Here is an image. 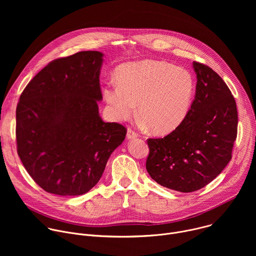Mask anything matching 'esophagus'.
Masks as SVG:
<instances>
[{"instance_id":"34e87169","label":"esophagus","mask_w":256,"mask_h":256,"mask_svg":"<svg viewBox=\"0 0 256 256\" xmlns=\"http://www.w3.org/2000/svg\"><path fill=\"white\" fill-rule=\"evenodd\" d=\"M138 136V132H136L132 128H128V132H126V138L128 140H132V138H136Z\"/></svg>"}]
</instances>
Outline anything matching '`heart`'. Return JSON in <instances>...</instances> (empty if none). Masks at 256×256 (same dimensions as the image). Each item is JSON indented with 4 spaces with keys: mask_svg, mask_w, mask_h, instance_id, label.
Listing matches in <instances>:
<instances>
[{
    "mask_svg": "<svg viewBox=\"0 0 256 256\" xmlns=\"http://www.w3.org/2000/svg\"><path fill=\"white\" fill-rule=\"evenodd\" d=\"M118 84L108 83L103 95L114 116L130 118L136 110L156 134H168L186 118L196 92L192 72L172 64L142 60L120 66Z\"/></svg>",
    "mask_w": 256,
    "mask_h": 256,
    "instance_id": "1",
    "label": "heart"
}]
</instances>
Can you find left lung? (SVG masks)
<instances>
[{"instance_id":"8db88e82","label":"left lung","mask_w":256,"mask_h":256,"mask_svg":"<svg viewBox=\"0 0 256 256\" xmlns=\"http://www.w3.org/2000/svg\"><path fill=\"white\" fill-rule=\"evenodd\" d=\"M196 97L177 128L164 138H148V173L157 184L180 192L204 188L227 166L237 138L235 99L216 72L194 62Z\"/></svg>"}]
</instances>
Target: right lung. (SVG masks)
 Masks as SVG:
<instances>
[{"label": "right lung", "mask_w": 256, "mask_h": 256, "mask_svg": "<svg viewBox=\"0 0 256 256\" xmlns=\"http://www.w3.org/2000/svg\"><path fill=\"white\" fill-rule=\"evenodd\" d=\"M103 54L56 58L23 90L16 108L17 152L44 190L81 196L96 186L126 128L104 122L97 101Z\"/></svg>", "instance_id": "add662e5"}]
</instances>
